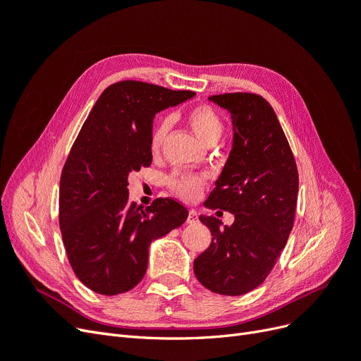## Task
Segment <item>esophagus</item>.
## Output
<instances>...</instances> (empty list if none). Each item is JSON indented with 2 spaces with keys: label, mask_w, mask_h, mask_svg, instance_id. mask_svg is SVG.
<instances>
[{
  "label": "esophagus",
  "mask_w": 361,
  "mask_h": 361,
  "mask_svg": "<svg viewBox=\"0 0 361 361\" xmlns=\"http://www.w3.org/2000/svg\"><path fill=\"white\" fill-rule=\"evenodd\" d=\"M199 221V215H197V212H195L194 209H190V212H188V218H187V223L188 224H195Z\"/></svg>",
  "instance_id": "obj_1"
}]
</instances>
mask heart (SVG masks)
<instances>
[{
  "label": "heart",
  "instance_id": "obj_1",
  "mask_svg": "<svg viewBox=\"0 0 361 361\" xmlns=\"http://www.w3.org/2000/svg\"><path fill=\"white\" fill-rule=\"evenodd\" d=\"M187 122L192 133L197 135L204 145H214L223 134V120L209 105H195L187 113ZM167 134V122H161L152 133L150 150L158 154L164 137ZM167 187L173 194L183 200H194L199 197L204 187V176L182 171H173L167 179Z\"/></svg>",
  "mask_w": 361,
  "mask_h": 361
}]
</instances>
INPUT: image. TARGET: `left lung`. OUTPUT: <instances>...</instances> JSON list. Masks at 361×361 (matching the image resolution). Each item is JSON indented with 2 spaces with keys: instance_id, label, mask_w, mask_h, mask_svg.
I'll use <instances>...</instances> for the list:
<instances>
[{
  "instance_id": "left-lung-1",
  "label": "left lung",
  "mask_w": 361,
  "mask_h": 361,
  "mask_svg": "<svg viewBox=\"0 0 361 361\" xmlns=\"http://www.w3.org/2000/svg\"><path fill=\"white\" fill-rule=\"evenodd\" d=\"M232 114L233 147L206 200L235 214L232 226L200 215L212 243L194 260V274L215 293L243 295L265 281L293 227L298 170L269 102L256 93L214 94Z\"/></svg>"
}]
</instances>
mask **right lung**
<instances>
[{"label": "right lung", "instance_id": "obj_1", "mask_svg": "<svg viewBox=\"0 0 361 361\" xmlns=\"http://www.w3.org/2000/svg\"><path fill=\"white\" fill-rule=\"evenodd\" d=\"M194 94L118 81L85 118L61 171L59 223L75 276L93 292L111 297L135 288L146 274L150 243L187 220V207L171 197L137 207L128 176L150 167L155 114Z\"/></svg>", "mask_w": 361, "mask_h": 361}]
</instances>
